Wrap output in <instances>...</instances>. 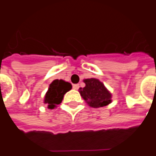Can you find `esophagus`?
<instances>
[{"label": "esophagus", "mask_w": 156, "mask_h": 156, "mask_svg": "<svg viewBox=\"0 0 156 156\" xmlns=\"http://www.w3.org/2000/svg\"><path fill=\"white\" fill-rule=\"evenodd\" d=\"M79 87H80V86H79V84L73 85V88L75 89V90H78V89H79Z\"/></svg>", "instance_id": "1"}]
</instances>
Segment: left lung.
Listing matches in <instances>:
<instances>
[{
  "mask_svg": "<svg viewBox=\"0 0 156 156\" xmlns=\"http://www.w3.org/2000/svg\"><path fill=\"white\" fill-rule=\"evenodd\" d=\"M86 87L79 89L81 97L91 107L99 108L108 105L111 102V94L105 88V85L97 79L84 80Z\"/></svg>",
  "mask_w": 156,
  "mask_h": 156,
  "instance_id": "left-lung-1",
  "label": "left lung"
}]
</instances>
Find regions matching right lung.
I'll return each mask as SVG.
<instances>
[{"label": "right lung", "instance_id": "obj_1", "mask_svg": "<svg viewBox=\"0 0 156 156\" xmlns=\"http://www.w3.org/2000/svg\"><path fill=\"white\" fill-rule=\"evenodd\" d=\"M71 88V84L69 82L63 80H53L46 93L44 103L47 104L48 109H54L56 105L62 102L64 94Z\"/></svg>", "mask_w": 156, "mask_h": 156}]
</instances>
